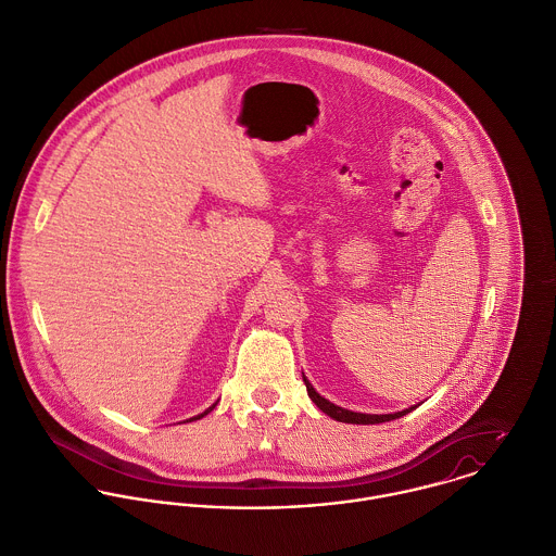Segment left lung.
<instances>
[{
	"mask_svg": "<svg viewBox=\"0 0 556 556\" xmlns=\"http://www.w3.org/2000/svg\"><path fill=\"white\" fill-rule=\"evenodd\" d=\"M304 383H306V390H308V396L313 399V403L321 409V412H326L330 418H334V420H339V422H354V425H377V422H388V420H394V418H401V416H405V414H409L416 405H412V407H407V409H403V412H394V414H361V412H352V409H345V407H339V405H334L332 401H328V399H324L315 388H313V383L304 377Z\"/></svg>",
	"mask_w": 556,
	"mask_h": 556,
	"instance_id": "obj_1",
	"label": "left lung"
}]
</instances>
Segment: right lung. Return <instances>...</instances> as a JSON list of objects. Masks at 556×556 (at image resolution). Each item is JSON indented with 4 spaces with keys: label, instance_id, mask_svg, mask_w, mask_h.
Masks as SVG:
<instances>
[{
    "label": "right lung",
    "instance_id": "right-lung-1",
    "mask_svg": "<svg viewBox=\"0 0 556 556\" xmlns=\"http://www.w3.org/2000/svg\"><path fill=\"white\" fill-rule=\"evenodd\" d=\"M213 407H215V403H213V405H211V407H208V409H204V412H202V414H198V416H193V418H189V420H198V418H202V416H206V414H208V412H211V409H213Z\"/></svg>",
    "mask_w": 556,
    "mask_h": 556
}]
</instances>
